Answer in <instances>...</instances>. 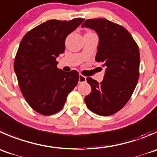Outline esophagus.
Returning a JSON list of instances; mask_svg holds the SVG:
<instances>
[{
	"label": "esophagus",
	"instance_id": "esophagus-1",
	"mask_svg": "<svg viewBox=\"0 0 157 157\" xmlns=\"http://www.w3.org/2000/svg\"><path fill=\"white\" fill-rule=\"evenodd\" d=\"M86 77L83 75H82V74H80L79 75V83H84V82H86Z\"/></svg>",
	"mask_w": 157,
	"mask_h": 157
}]
</instances>
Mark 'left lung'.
<instances>
[{
    "label": "left lung",
    "instance_id": "8db88e82",
    "mask_svg": "<svg viewBox=\"0 0 157 157\" xmlns=\"http://www.w3.org/2000/svg\"><path fill=\"white\" fill-rule=\"evenodd\" d=\"M94 29L99 35L95 60L106 66L101 83L87 77L91 93L85 97L88 109L100 116L121 110L134 91L140 76V51L130 32L123 26L103 18L88 19L82 27Z\"/></svg>",
    "mask_w": 157,
    "mask_h": 157
}]
</instances>
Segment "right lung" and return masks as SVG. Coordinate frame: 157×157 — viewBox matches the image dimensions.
<instances>
[{
    "instance_id": "1",
    "label": "right lung",
    "mask_w": 157,
    "mask_h": 157,
    "mask_svg": "<svg viewBox=\"0 0 157 157\" xmlns=\"http://www.w3.org/2000/svg\"><path fill=\"white\" fill-rule=\"evenodd\" d=\"M50 20L29 30L15 56L13 68L26 101L36 112L50 116L59 112L77 86L79 73L57 68V57L65 51V40L83 21Z\"/></svg>"
}]
</instances>
